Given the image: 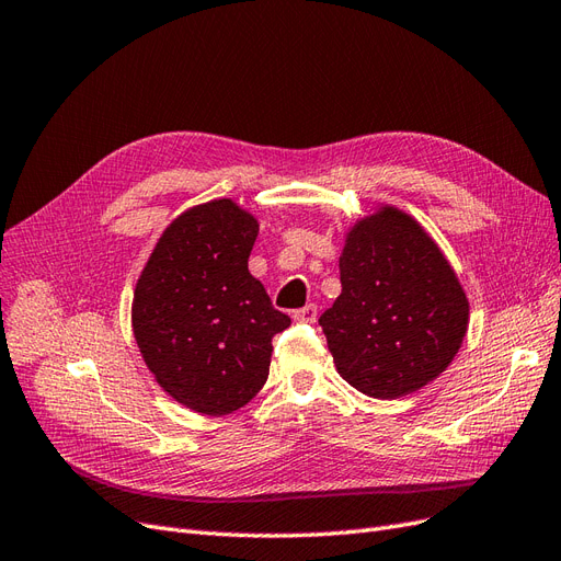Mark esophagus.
Returning a JSON list of instances; mask_svg holds the SVG:
<instances>
[{
	"label": "esophagus",
	"instance_id": "obj_1",
	"mask_svg": "<svg viewBox=\"0 0 561 561\" xmlns=\"http://www.w3.org/2000/svg\"><path fill=\"white\" fill-rule=\"evenodd\" d=\"M318 318V307L316 304H307V307H301L295 311V320H301V322H316Z\"/></svg>",
	"mask_w": 561,
	"mask_h": 561
}]
</instances>
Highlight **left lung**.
<instances>
[{"mask_svg":"<svg viewBox=\"0 0 561 561\" xmlns=\"http://www.w3.org/2000/svg\"><path fill=\"white\" fill-rule=\"evenodd\" d=\"M342 295L320 316L336 371L379 400L437 379L468 330V297L412 215L379 206L358 219L339 257Z\"/></svg>","mask_w":561,"mask_h":561,"instance_id":"1","label":"left lung"}]
</instances>
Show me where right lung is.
<instances>
[{"instance_id": "1", "label": "right lung", "mask_w": 561, "mask_h": 561, "mask_svg": "<svg viewBox=\"0 0 561 561\" xmlns=\"http://www.w3.org/2000/svg\"><path fill=\"white\" fill-rule=\"evenodd\" d=\"M257 233V219L231 198L201 203L165 227L135 285L142 360L186 410H241L266 383L271 339L290 325L248 271Z\"/></svg>"}]
</instances>
